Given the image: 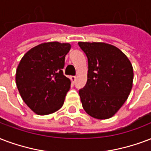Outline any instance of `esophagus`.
Instances as JSON below:
<instances>
[{"mask_svg": "<svg viewBox=\"0 0 151 151\" xmlns=\"http://www.w3.org/2000/svg\"><path fill=\"white\" fill-rule=\"evenodd\" d=\"M76 79H77V78H76L75 76H71L70 77V80L72 81V82H74L76 81Z\"/></svg>", "mask_w": 151, "mask_h": 151, "instance_id": "esophagus-1", "label": "esophagus"}]
</instances>
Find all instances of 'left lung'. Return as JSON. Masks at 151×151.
<instances>
[{"label": "left lung", "mask_w": 151, "mask_h": 151, "mask_svg": "<svg viewBox=\"0 0 151 151\" xmlns=\"http://www.w3.org/2000/svg\"><path fill=\"white\" fill-rule=\"evenodd\" d=\"M78 45L88 58V79L79 90L82 107L95 119H109L131 93L134 78L132 63L113 45L101 42H79Z\"/></svg>", "instance_id": "left-lung-1"}]
</instances>
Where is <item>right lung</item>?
<instances>
[{
  "label": "right lung",
  "mask_w": 151,
  "mask_h": 151,
  "mask_svg": "<svg viewBox=\"0 0 151 151\" xmlns=\"http://www.w3.org/2000/svg\"><path fill=\"white\" fill-rule=\"evenodd\" d=\"M70 43L43 42L25 54L16 73V83L24 103L40 116L54 113L63 107L70 88L63 74Z\"/></svg>",
  "instance_id": "obj_1"
}]
</instances>
